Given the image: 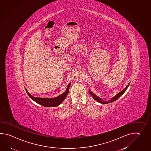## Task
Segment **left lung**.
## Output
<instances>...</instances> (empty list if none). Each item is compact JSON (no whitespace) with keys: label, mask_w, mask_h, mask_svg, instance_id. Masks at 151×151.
<instances>
[{"label":"left lung","mask_w":151,"mask_h":151,"mask_svg":"<svg viewBox=\"0 0 151 151\" xmlns=\"http://www.w3.org/2000/svg\"><path fill=\"white\" fill-rule=\"evenodd\" d=\"M129 84H130V82H129V84H128L123 90H122L120 92L118 93L116 95L114 96V97H113L112 98H111L110 100H109L108 101H104L103 99L100 98V97H99L97 96L94 93H93V92H91V91H90V90H89V91L90 94L91 95V96H92V97L95 99L97 102H99V103H101V104H108V103H110L114 102V101H116L117 99H119L120 96L122 95L123 94H124V92H125V91H126L127 89L128 88L129 86Z\"/></svg>","instance_id":"1"}]
</instances>
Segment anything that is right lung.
<instances>
[{
	"instance_id": "add662e5",
	"label": "right lung",
	"mask_w": 151,
	"mask_h": 151,
	"mask_svg": "<svg viewBox=\"0 0 151 151\" xmlns=\"http://www.w3.org/2000/svg\"><path fill=\"white\" fill-rule=\"evenodd\" d=\"M71 82L69 83L67 86V89L65 92L62 93L61 95L56 97L55 98L50 99V98H40V97H36L33 96L31 95V94L28 92L27 90L25 88L26 92L27 93L28 95L31 98L34 102L37 103L39 104L42 105L45 107H55L57 106L60 104H61L62 102L64 101L66 97L67 96L69 92V88L70 86Z\"/></svg>"
}]
</instances>
